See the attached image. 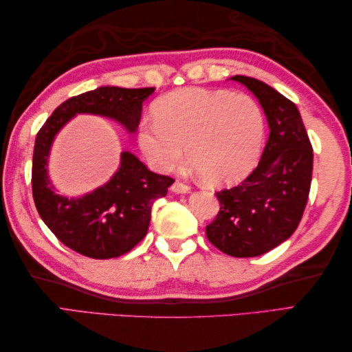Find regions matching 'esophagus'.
I'll return each mask as SVG.
<instances>
[{
  "label": "esophagus",
  "mask_w": 352,
  "mask_h": 352,
  "mask_svg": "<svg viewBox=\"0 0 352 352\" xmlns=\"http://www.w3.org/2000/svg\"><path fill=\"white\" fill-rule=\"evenodd\" d=\"M170 189H172V192H177V193H186V192L190 190V186L188 183L177 180L174 184H172Z\"/></svg>",
  "instance_id": "34e87169"
}]
</instances>
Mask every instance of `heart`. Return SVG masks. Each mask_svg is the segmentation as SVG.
Returning <instances> with one entry per match:
<instances>
[{
    "mask_svg": "<svg viewBox=\"0 0 352 352\" xmlns=\"http://www.w3.org/2000/svg\"><path fill=\"white\" fill-rule=\"evenodd\" d=\"M154 122L140 125L138 142L149 166L162 174L184 159L212 183H231L252 169L263 142L265 118L257 101L227 89L188 87L153 104Z\"/></svg>",
    "mask_w": 352,
    "mask_h": 352,
    "instance_id": "1",
    "label": "heart"
}]
</instances>
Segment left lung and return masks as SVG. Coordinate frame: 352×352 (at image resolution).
<instances>
[{
  "label": "left lung",
  "instance_id": "obj_1",
  "mask_svg": "<svg viewBox=\"0 0 352 352\" xmlns=\"http://www.w3.org/2000/svg\"><path fill=\"white\" fill-rule=\"evenodd\" d=\"M231 80L257 96L271 133L257 168L236 188L216 192L221 207L206 234L231 257H256L278 246L300 226L311 184L313 148L294 102L260 80Z\"/></svg>",
  "mask_w": 352,
  "mask_h": 352
}]
</instances>
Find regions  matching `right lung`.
Wrapping results in <instances>:
<instances>
[{
  "label": "right lung",
  "instance_id": "right-lung-1",
  "mask_svg": "<svg viewBox=\"0 0 352 352\" xmlns=\"http://www.w3.org/2000/svg\"><path fill=\"white\" fill-rule=\"evenodd\" d=\"M155 87H98L62 102L36 136L32 189L37 212L63 245L81 256L106 260L133 250L145 237L155 199L166 197L174 178L149 170L136 155L122 153L121 166L111 180L81 198L60 197L47 175L50 148L58 130L77 113L115 119L136 131L142 104Z\"/></svg>",
  "mask_w": 352,
  "mask_h": 352
}]
</instances>
